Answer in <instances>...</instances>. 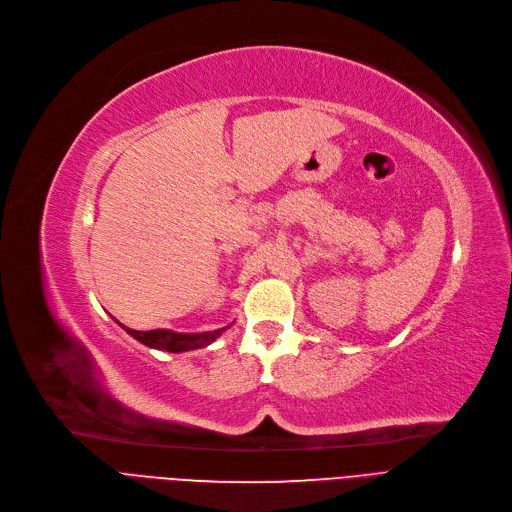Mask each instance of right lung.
<instances>
[{
  "label": "right lung",
  "instance_id": "right-lung-1",
  "mask_svg": "<svg viewBox=\"0 0 512 512\" xmlns=\"http://www.w3.org/2000/svg\"><path fill=\"white\" fill-rule=\"evenodd\" d=\"M116 321V319H114ZM118 323V321H116ZM123 327L133 339L141 342L143 346L154 348V350H162V352H173V354H181V352H189V350H200L210 346L212 342H216L233 323H229L227 327L214 329V331H202V333H179V331H170V329H154V331H135L123 323H118Z\"/></svg>",
  "mask_w": 512,
  "mask_h": 512
}]
</instances>
